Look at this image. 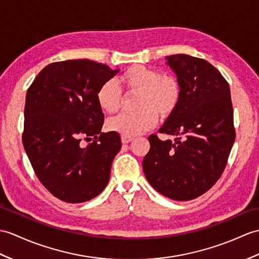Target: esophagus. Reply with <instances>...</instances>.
Returning a JSON list of instances; mask_svg holds the SVG:
<instances>
[{
    "label": "esophagus",
    "mask_w": 259,
    "mask_h": 259,
    "mask_svg": "<svg viewBox=\"0 0 259 259\" xmlns=\"http://www.w3.org/2000/svg\"><path fill=\"white\" fill-rule=\"evenodd\" d=\"M134 140V138L132 137H127V136H121V142L122 143H129Z\"/></svg>",
    "instance_id": "34e87169"
}]
</instances>
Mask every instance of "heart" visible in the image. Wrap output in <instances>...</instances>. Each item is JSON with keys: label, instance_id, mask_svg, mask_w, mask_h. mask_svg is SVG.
<instances>
[{"label": "heart", "instance_id": "1", "mask_svg": "<svg viewBox=\"0 0 259 259\" xmlns=\"http://www.w3.org/2000/svg\"><path fill=\"white\" fill-rule=\"evenodd\" d=\"M127 94L138 93L136 112H124L110 119L108 128L122 136L140 135L154 127L158 113L170 117L181 100V85L172 75H161L157 69L143 65H132L118 78ZM99 107L107 113H116L122 104L121 90L115 82H102L96 94Z\"/></svg>", "mask_w": 259, "mask_h": 259}]
</instances>
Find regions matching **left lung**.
<instances>
[{
  "label": "left lung",
  "mask_w": 259,
  "mask_h": 259,
  "mask_svg": "<svg viewBox=\"0 0 259 259\" xmlns=\"http://www.w3.org/2000/svg\"><path fill=\"white\" fill-rule=\"evenodd\" d=\"M181 85V100L160 134L149 137L143 171L159 193L190 201L221 178L235 141L230 85L212 64L185 54L166 57Z\"/></svg>",
  "instance_id": "8db88e82"
}]
</instances>
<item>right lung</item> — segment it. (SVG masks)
I'll list each match as a JSON object with an SVG mask.
<instances>
[{
    "instance_id": "obj_1",
    "label": "right lung",
    "mask_w": 259,
    "mask_h": 259,
    "mask_svg": "<svg viewBox=\"0 0 259 259\" xmlns=\"http://www.w3.org/2000/svg\"><path fill=\"white\" fill-rule=\"evenodd\" d=\"M119 69L89 59L47 65L27 89L23 146L39 182L67 203L100 194L121 149L116 131L101 132L96 94ZM92 141L83 146L82 140Z\"/></svg>"
}]
</instances>
